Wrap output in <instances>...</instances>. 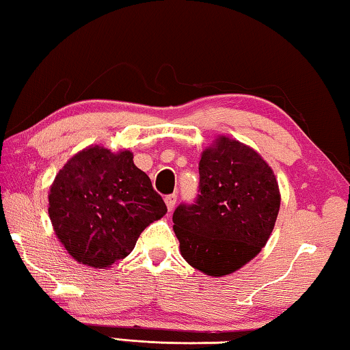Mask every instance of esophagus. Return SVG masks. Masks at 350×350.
<instances>
[{
    "mask_svg": "<svg viewBox=\"0 0 350 350\" xmlns=\"http://www.w3.org/2000/svg\"><path fill=\"white\" fill-rule=\"evenodd\" d=\"M176 201H177V196L176 195H168L165 198V204L168 207V212H173L174 207H176Z\"/></svg>",
    "mask_w": 350,
    "mask_h": 350,
    "instance_id": "1",
    "label": "esophagus"
}]
</instances>
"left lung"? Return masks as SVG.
<instances>
[{"label": "left lung", "mask_w": 350, "mask_h": 350, "mask_svg": "<svg viewBox=\"0 0 350 350\" xmlns=\"http://www.w3.org/2000/svg\"><path fill=\"white\" fill-rule=\"evenodd\" d=\"M280 201L273 171L256 150L218 137L202 150L195 202L173 213L180 254L208 276L236 272L267 243Z\"/></svg>", "instance_id": "1"}]
</instances>
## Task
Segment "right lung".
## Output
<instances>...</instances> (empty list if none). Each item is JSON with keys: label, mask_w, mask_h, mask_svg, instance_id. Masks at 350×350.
Instances as JSON below:
<instances>
[{"label": "right lung", "mask_w": 350, "mask_h": 350, "mask_svg": "<svg viewBox=\"0 0 350 350\" xmlns=\"http://www.w3.org/2000/svg\"><path fill=\"white\" fill-rule=\"evenodd\" d=\"M166 213L130 150L90 146L56 174L49 193L55 234L74 259L96 269L129 256L146 226Z\"/></svg>", "instance_id": "right-lung-1"}]
</instances>
